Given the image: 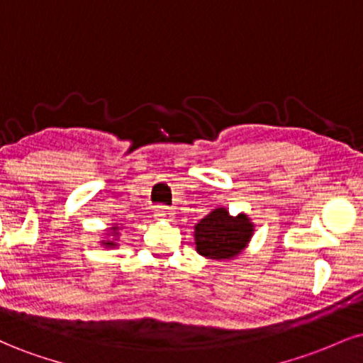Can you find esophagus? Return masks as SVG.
I'll use <instances>...</instances> for the list:
<instances>
[{"label":"esophagus","mask_w":363,"mask_h":363,"mask_svg":"<svg viewBox=\"0 0 363 363\" xmlns=\"http://www.w3.org/2000/svg\"><path fill=\"white\" fill-rule=\"evenodd\" d=\"M155 216L158 220H165V222H172L174 216H176V213H174L172 210L167 206H158L157 211H155Z\"/></svg>","instance_id":"esophagus-1"}]
</instances>
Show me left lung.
<instances>
[{"instance_id":"1","label":"left lung","mask_w":363,"mask_h":363,"mask_svg":"<svg viewBox=\"0 0 363 363\" xmlns=\"http://www.w3.org/2000/svg\"><path fill=\"white\" fill-rule=\"evenodd\" d=\"M252 234L254 223L247 215L232 216L227 208H215L194 225L196 251L208 259H234L247 247Z\"/></svg>"}]
</instances>
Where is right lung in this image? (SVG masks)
Wrapping results in <instances>:
<instances>
[{
    "instance_id": "obj_1",
    "label": "right lung",
    "mask_w": 363,
    "mask_h": 363,
    "mask_svg": "<svg viewBox=\"0 0 363 363\" xmlns=\"http://www.w3.org/2000/svg\"><path fill=\"white\" fill-rule=\"evenodd\" d=\"M107 237H114V239H104V240H101V244L104 245V247H116V245H118V242H116V239H118L119 237V225L116 223V225H112V227H109V230H107V234H106Z\"/></svg>"
}]
</instances>
